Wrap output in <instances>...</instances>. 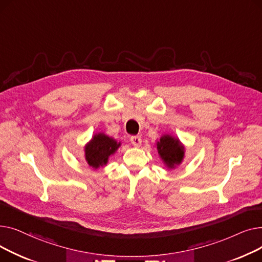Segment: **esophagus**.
<instances>
[{
    "mask_svg": "<svg viewBox=\"0 0 262 262\" xmlns=\"http://www.w3.org/2000/svg\"><path fill=\"white\" fill-rule=\"evenodd\" d=\"M130 142L134 146L139 147L142 143V139H141L140 136H133V137H130Z\"/></svg>",
    "mask_w": 262,
    "mask_h": 262,
    "instance_id": "esophagus-1",
    "label": "esophagus"
}]
</instances>
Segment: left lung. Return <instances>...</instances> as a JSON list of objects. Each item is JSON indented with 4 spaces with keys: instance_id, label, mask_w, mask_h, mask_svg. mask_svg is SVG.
I'll return each mask as SVG.
<instances>
[{
    "instance_id": "1",
    "label": "left lung",
    "mask_w": 262,
    "mask_h": 262,
    "mask_svg": "<svg viewBox=\"0 0 262 262\" xmlns=\"http://www.w3.org/2000/svg\"><path fill=\"white\" fill-rule=\"evenodd\" d=\"M156 145L160 158L169 169H173L182 163L185 156V147L175 137L163 135Z\"/></svg>"
}]
</instances>
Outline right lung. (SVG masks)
<instances>
[{"label":"right lung","instance_id":"1","mask_svg":"<svg viewBox=\"0 0 262 262\" xmlns=\"http://www.w3.org/2000/svg\"><path fill=\"white\" fill-rule=\"evenodd\" d=\"M120 145V142L118 143L105 134H96L85 146V159L90 167L99 169L106 166L108 158L116 153Z\"/></svg>","mask_w":262,"mask_h":262}]
</instances>
